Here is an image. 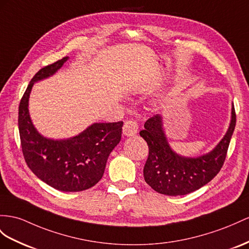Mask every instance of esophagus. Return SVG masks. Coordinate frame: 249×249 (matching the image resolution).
<instances>
[{
  "instance_id": "esophagus-1",
  "label": "esophagus",
  "mask_w": 249,
  "mask_h": 249,
  "mask_svg": "<svg viewBox=\"0 0 249 249\" xmlns=\"http://www.w3.org/2000/svg\"><path fill=\"white\" fill-rule=\"evenodd\" d=\"M138 124L136 121L133 120H129V121H126V122L124 123V126H123V135L126 136V137H132L137 135L138 132Z\"/></svg>"
}]
</instances>
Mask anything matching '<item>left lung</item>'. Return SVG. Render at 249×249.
Wrapping results in <instances>:
<instances>
[{
  "mask_svg": "<svg viewBox=\"0 0 249 249\" xmlns=\"http://www.w3.org/2000/svg\"><path fill=\"white\" fill-rule=\"evenodd\" d=\"M234 127L235 112L232 104L228 129L215 147L199 157H184L169 145L161 114L148 119L144 129L140 131L149 148L143 170L145 182L157 193L166 196L187 195L206 185L223 166Z\"/></svg>",
  "mask_w": 249,
  "mask_h": 249,
  "instance_id": "1",
  "label": "left lung"
}]
</instances>
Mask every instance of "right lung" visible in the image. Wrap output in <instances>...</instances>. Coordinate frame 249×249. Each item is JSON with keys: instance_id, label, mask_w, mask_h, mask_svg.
<instances>
[{"instance_id": "right-lung-1", "label": "right lung", "mask_w": 249, "mask_h": 249, "mask_svg": "<svg viewBox=\"0 0 249 249\" xmlns=\"http://www.w3.org/2000/svg\"><path fill=\"white\" fill-rule=\"evenodd\" d=\"M69 58L40 69L31 79L18 106V131L24 159L31 171L55 189L82 191L104 175L107 159L121 141L123 122L93 123L79 135L54 140L42 136L31 121L28 104L35 83L53 75Z\"/></svg>"}]
</instances>
